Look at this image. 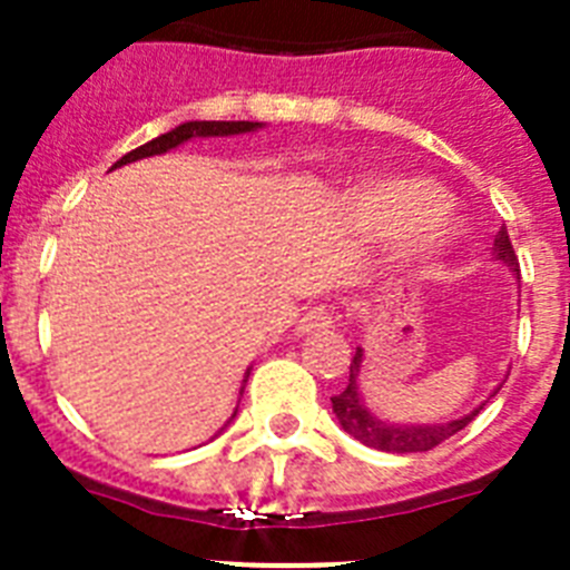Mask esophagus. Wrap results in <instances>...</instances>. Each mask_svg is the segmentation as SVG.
<instances>
[{
  "instance_id": "1",
  "label": "esophagus",
  "mask_w": 570,
  "mask_h": 570,
  "mask_svg": "<svg viewBox=\"0 0 570 570\" xmlns=\"http://www.w3.org/2000/svg\"><path fill=\"white\" fill-rule=\"evenodd\" d=\"M332 326H335V312H332L328 305H314V308H308V312L299 317L296 332H299V335H312V332H323V328Z\"/></svg>"
}]
</instances>
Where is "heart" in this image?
Masks as SVG:
<instances>
[{"label":"heart","instance_id":"obj_1","mask_svg":"<svg viewBox=\"0 0 570 570\" xmlns=\"http://www.w3.org/2000/svg\"><path fill=\"white\" fill-rule=\"evenodd\" d=\"M449 195L425 177H379L352 195V215L375 235H404V258L411 265H431L454 238Z\"/></svg>","mask_w":570,"mask_h":570}]
</instances>
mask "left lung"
Listing matches in <instances>:
<instances>
[{
    "label": "left lung",
    "mask_w": 570,
    "mask_h": 570,
    "mask_svg": "<svg viewBox=\"0 0 570 570\" xmlns=\"http://www.w3.org/2000/svg\"><path fill=\"white\" fill-rule=\"evenodd\" d=\"M495 258L504 262L512 274H519V258H515V250L510 244V233L507 227H501V233L495 235ZM361 364H364V350H355V358L350 364V384L343 393L332 396V411H335L337 422L343 425L346 434H352L355 440H361L370 449L379 451H393V454H407V451H431L440 443H445L449 436H454L458 431H463L469 422L481 413V407H474L460 420L443 422V425H390V422H381L379 416L364 407V399L358 393V375Z\"/></svg>",
    "instance_id": "left-lung-1"
}]
</instances>
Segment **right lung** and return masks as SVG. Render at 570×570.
<instances>
[{
    "mask_svg": "<svg viewBox=\"0 0 570 570\" xmlns=\"http://www.w3.org/2000/svg\"><path fill=\"white\" fill-rule=\"evenodd\" d=\"M256 127H262V121H186V125H177L174 130H168V134L157 136V139H150V142L139 145L136 150L125 154V157H121L112 168L127 166V163H136V159L154 157V154H166V150L177 148V145H183V142H189V139H197V136L250 134V130H256ZM247 375H250V370L244 373V384H247ZM242 393H244V387H242Z\"/></svg>",
    "mask_w": 570,
    "mask_h": 570,
    "instance_id": "1",
    "label": "right lung"
}]
</instances>
